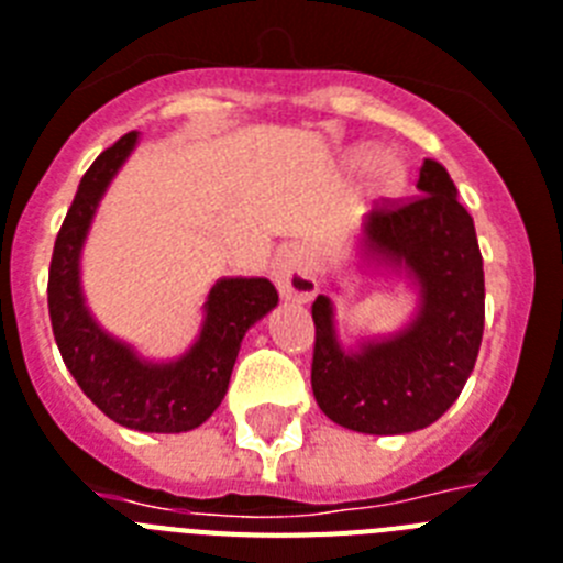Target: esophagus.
I'll list each match as a JSON object with an SVG mask.
<instances>
[{
	"instance_id": "1",
	"label": "esophagus",
	"mask_w": 563,
	"mask_h": 563,
	"mask_svg": "<svg viewBox=\"0 0 563 563\" xmlns=\"http://www.w3.org/2000/svg\"><path fill=\"white\" fill-rule=\"evenodd\" d=\"M272 280L286 300H300V303H306L318 291V280H314L309 263L291 245H286V249L274 254Z\"/></svg>"
}]
</instances>
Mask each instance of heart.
<instances>
[{
    "label": "heart",
    "instance_id": "heart-1",
    "mask_svg": "<svg viewBox=\"0 0 563 563\" xmlns=\"http://www.w3.org/2000/svg\"><path fill=\"white\" fill-rule=\"evenodd\" d=\"M375 153L377 151L369 148V145H361V148H354L349 154V165L352 168H366L369 165L372 194H377V197H398L406 188V179H409V168H406L404 157L386 151V154H378L375 158Z\"/></svg>",
    "mask_w": 563,
    "mask_h": 563
}]
</instances>
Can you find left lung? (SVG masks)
Returning <instances> with one entry per match:
<instances>
[{
	"instance_id": "1",
	"label": "left lung",
	"mask_w": 563,
	"mask_h": 563,
	"mask_svg": "<svg viewBox=\"0 0 563 563\" xmlns=\"http://www.w3.org/2000/svg\"><path fill=\"white\" fill-rule=\"evenodd\" d=\"M412 202L361 223V254L418 291L415 318L389 338L346 349L325 295L311 303V391L340 427L366 434L418 432L457 400L484 334V260L470 211L441 163L423 159Z\"/></svg>"
}]
</instances>
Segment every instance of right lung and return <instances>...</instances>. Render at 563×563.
I'll list each match as a JSON object with an SVG mask.
<instances>
[{
    "label": "right lung",
    "instance_id": "right-lung-1",
    "mask_svg": "<svg viewBox=\"0 0 563 563\" xmlns=\"http://www.w3.org/2000/svg\"><path fill=\"white\" fill-rule=\"evenodd\" d=\"M136 143V131L117 140L79 183L51 257V325L68 372L108 418L136 432H188L223 404L240 343L277 306V289L266 277L217 280L202 303L200 334L174 361H148L93 320L79 277L82 245L102 194Z\"/></svg>",
    "mask_w": 563,
    "mask_h": 563
}]
</instances>
